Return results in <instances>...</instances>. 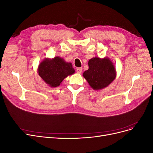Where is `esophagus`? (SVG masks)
I'll use <instances>...</instances> for the list:
<instances>
[{"label": "esophagus", "instance_id": "obj_1", "mask_svg": "<svg viewBox=\"0 0 153 153\" xmlns=\"http://www.w3.org/2000/svg\"><path fill=\"white\" fill-rule=\"evenodd\" d=\"M82 68H78L76 69V72L78 73H82Z\"/></svg>", "mask_w": 153, "mask_h": 153}]
</instances>
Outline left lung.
Returning <instances> with one entry per match:
<instances>
[{"mask_svg": "<svg viewBox=\"0 0 153 153\" xmlns=\"http://www.w3.org/2000/svg\"><path fill=\"white\" fill-rule=\"evenodd\" d=\"M88 65L89 69L84 72L83 76L94 90L103 89L116 78V70L108 57H93L88 62Z\"/></svg>", "mask_w": 153, "mask_h": 153, "instance_id": "8db88e82", "label": "left lung"}]
</instances>
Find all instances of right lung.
Returning <instances> with one entry per match:
<instances>
[{
  "instance_id": "obj_1",
  "label": "right lung",
  "mask_w": 153,
  "mask_h": 153,
  "mask_svg": "<svg viewBox=\"0 0 153 153\" xmlns=\"http://www.w3.org/2000/svg\"><path fill=\"white\" fill-rule=\"evenodd\" d=\"M75 72L71 62H66L59 56L44 59L38 68L39 76L51 87L59 86L64 78Z\"/></svg>"
}]
</instances>
